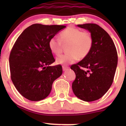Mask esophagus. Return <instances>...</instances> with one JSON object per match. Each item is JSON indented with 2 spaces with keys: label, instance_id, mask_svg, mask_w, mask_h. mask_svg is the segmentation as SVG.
<instances>
[{
  "label": "esophagus",
  "instance_id": "obj_1",
  "mask_svg": "<svg viewBox=\"0 0 126 126\" xmlns=\"http://www.w3.org/2000/svg\"><path fill=\"white\" fill-rule=\"evenodd\" d=\"M69 69V67H67V66H63V71H66Z\"/></svg>",
  "mask_w": 126,
  "mask_h": 126
}]
</instances>
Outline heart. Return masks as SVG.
<instances>
[{"label":"heart","instance_id":"obj_1","mask_svg":"<svg viewBox=\"0 0 126 126\" xmlns=\"http://www.w3.org/2000/svg\"><path fill=\"white\" fill-rule=\"evenodd\" d=\"M68 44L66 50L69 53L56 59L58 64L73 63L78 58L83 59L88 56L93 46V38L89 32L73 27H69L60 33V39L53 37L49 41V47L56 55L61 54L63 45Z\"/></svg>","mask_w":126,"mask_h":126}]
</instances>
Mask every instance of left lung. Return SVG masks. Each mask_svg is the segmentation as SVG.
<instances>
[{"instance_id":"obj_1","label":"left lung","mask_w":126,"mask_h":126,"mask_svg":"<svg viewBox=\"0 0 126 126\" xmlns=\"http://www.w3.org/2000/svg\"><path fill=\"white\" fill-rule=\"evenodd\" d=\"M78 27L90 32L93 46L86 57L70 67L76 74L72 90L79 99L91 102L102 97L112 85L117 66V52L110 36L99 25L85 24Z\"/></svg>"}]
</instances>
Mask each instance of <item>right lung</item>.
Returning <instances> with one entry per match:
<instances>
[{"label":"right lung","instance_id":"add662e5","mask_svg":"<svg viewBox=\"0 0 126 126\" xmlns=\"http://www.w3.org/2000/svg\"><path fill=\"white\" fill-rule=\"evenodd\" d=\"M64 25L35 24L19 36L9 56L12 81L24 97L32 101L46 98L53 82L62 74L61 65L50 66L55 59L49 41Z\"/></svg>","mask_w":126,"mask_h":126}]
</instances>
